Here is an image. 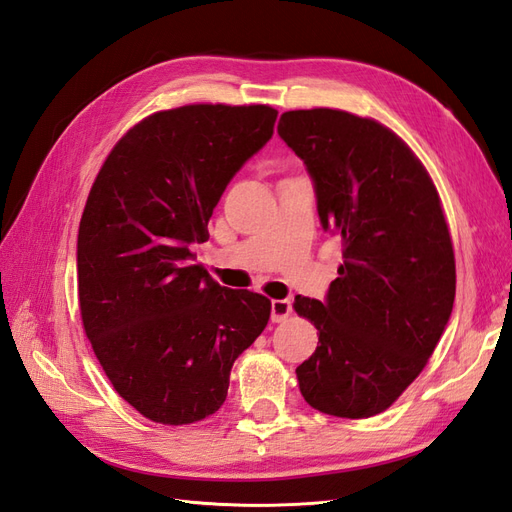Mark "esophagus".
<instances>
[{
  "mask_svg": "<svg viewBox=\"0 0 512 512\" xmlns=\"http://www.w3.org/2000/svg\"><path fill=\"white\" fill-rule=\"evenodd\" d=\"M292 312V301L290 299H273L271 301V320L273 322H284Z\"/></svg>",
  "mask_w": 512,
  "mask_h": 512,
  "instance_id": "obj_1",
  "label": "esophagus"
}]
</instances>
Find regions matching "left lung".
Returning a JSON list of instances; mask_svg holds the SVG:
<instances>
[{
	"mask_svg": "<svg viewBox=\"0 0 512 512\" xmlns=\"http://www.w3.org/2000/svg\"><path fill=\"white\" fill-rule=\"evenodd\" d=\"M277 134L312 177L322 228L344 241L324 301L294 299L320 331L299 389L324 414H380L421 374L453 312L455 254L436 185L374 119L288 111Z\"/></svg>",
	"mask_w": 512,
	"mask_h": 512,
	"instance_id": "1",
	"label": "left lung"
}]
</instances>
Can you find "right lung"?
<instances>
[{
    "instance_id": "obj_1",
    "label": "right lung",
    "mask_w": 512,
    "mask_h": 512,
    "mask_svg": "<svg viewBox=\"0 0 512 512\" xmlns=\"http://www.w3.org/2000/svg\"><path fill=\"white\" fill-rule=\"evenodd\" d=\"M265 104H190L143 119L108 153L76 241L83 327L115 391L149 421L188 425L224 404L271 301L194 262L243 164L269 143Z\"/></svg>"
}]
</instances>
